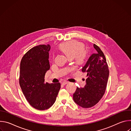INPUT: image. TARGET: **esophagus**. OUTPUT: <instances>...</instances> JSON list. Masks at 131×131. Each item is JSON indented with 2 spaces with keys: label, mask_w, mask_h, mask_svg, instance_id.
<instances>
[{
  "label": "esophagus",
  "mask_w": 131,
  "mask_h": 131,
  "mask_svg": "<svg viewBox=\"0 0 131 131\" xmlns=\"http://www.w3.org/2000/svg\"><path fill=\"white\" fill-rule=\"evenodd\" d=\"M69 83V82L67 81H64L62 82V84H63V85H65V84H67V83Z\"/></svg>",
  "instance_id": "34e87169"
}]
</instances>
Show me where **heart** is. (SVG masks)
<instances>
[{
    "label": "heart",
    "instance_id": "heart-1",
    "mask_svg": "<svg viewBox=\"0 0 131 131\" xmlns=\"http://www.w3.org/2000/svg\"><path fill=\"white\" fill-rule=\"evenodd\" d=\"M83 43L76 41L69 40L59 45L60 49L70 59H74V62L78 65L85 63L88 58V53L84 49Z\"/></svg>",
    "mask_w": 131,
    "mask_h": 131
}]
</instances>
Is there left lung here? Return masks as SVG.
Here are the masks:
<instances>
[{
  "label": "left lung",
  "mask_w": 131,
  "mask_h": 131,
  "mask_svg": "<svg viewBox=\"0 0 131 131\" xmlns=\"http://www.w3.org/2000/svg\"><path fill=\"white\" fill-rule=\"evenodd\" d=\"M96 53L92 54L82 71L87 73L86 84L83 88L77 87L73 99L79 106L90 108L103 96L109 77V69L105 55L99 46L94 44Z\"/></svg>",
  "instance_id": "obj_1"
}]
</instances>
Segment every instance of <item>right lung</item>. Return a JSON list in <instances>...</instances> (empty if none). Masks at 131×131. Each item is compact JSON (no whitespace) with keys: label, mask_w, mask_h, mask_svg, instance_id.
I'll list each match as a JSON object with an SVG mask.
<instances>
[{"label":"right lung","mask_w":131,"mask_h":131,"mask_svg":"<svg viewBox=\"0 0 131 131\" xmlns=\"http://www.w3.org/2000/svg\"><path fill=\"white\" fill-rule=\"evenodd\" d=\"M49 45L34 47L23 56L20 63L19 83L26 100L34 108L43 110L50 108L56 101L61 83L45 82L50 69Z\"/></svg>","instance_id":"add662e5"}]
</instances>
